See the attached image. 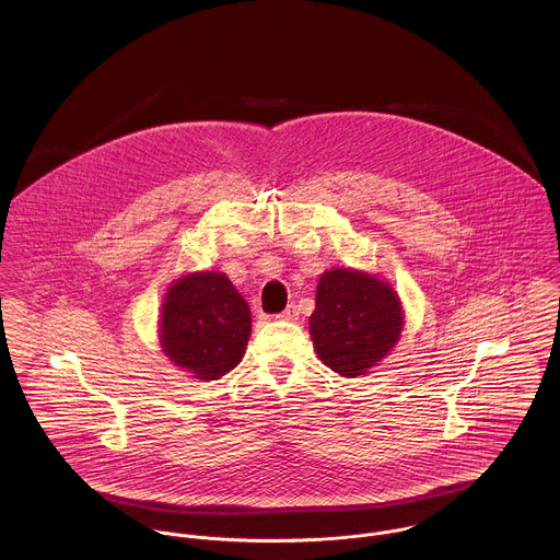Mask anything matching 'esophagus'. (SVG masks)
<instances>
[{
  "label": "esophagus",
  "mask_w": 560,
  "mask_h": 560,
  "mask_svg": "<svg viewBox=\"0 0 560 560\" xmlns=\"http://www.w3.org/2000/svg\"><path fill=\"white\" fill-rule=\"evenodd\" d=\"M278 319L282 320H295L300 317V313H298V306L295 304H289L280 315H276Z\"/></svg>",
  "instance_id": "obj_1"
}]
</instances>
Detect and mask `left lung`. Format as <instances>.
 Listing matches in <instances>:
<instances>
[{
    "label": "left lung",
    "instance_id": "1",
    "mask_svg": "<svg viewBox=\"0 0 560 560\" xmlns=\"http://www.w3.org/2000/svg\"><path fill=\"white\" fill-rule=\"evenodd\" d=\"M402 306L371 273L329 269L319 278L311 338L320 362L342 377L364 375L399 342Z\"/></svg>",
    "mask_w": 560,
    "mask_h": 560
}]
</instances>
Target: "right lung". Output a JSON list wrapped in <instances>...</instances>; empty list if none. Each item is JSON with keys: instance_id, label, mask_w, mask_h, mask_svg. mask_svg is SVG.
Masks as SVG:
<instances>
[{"instance_id": "add662e5", "label": "right lung", "mask_w": 560, "mask_h": 560, "mask_svg": "<svg viewBox=\"0 0 560 560\" xmlns=\"http://www.w3.org/2000/svg\"><path fill=\"white\" fill-rule=\"evenodd\" d=\"M249 331V306L224 273H189L165 293L161 349L202 382L220 380L240 364Z\"/></svg>"}]
</instances>
